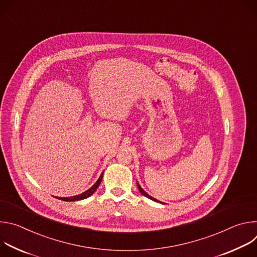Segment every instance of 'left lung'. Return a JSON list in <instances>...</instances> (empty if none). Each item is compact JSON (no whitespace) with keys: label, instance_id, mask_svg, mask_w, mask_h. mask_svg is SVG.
Returning <instances> with one entry per match:
<instances>
[{"label":"left lung","instance_id":"obj_1","mask_svg":"<svg viewBox=\"0 0 257 257\" xmlns=\"http://www.w3.org/2000/svg\"><path fill=\"white\" fill-rule=\"evenodd\" d=\"M137 187H138V189H139V191H140V193L142 194V195H144L145 197H148V198H150V199H152V200H154V201H157V202H161V201H159L158 199H156V198H154V197H152L150 194H148V193H146L141 187H140V185L138 184V183H137ZM162 203V202H161Z\"/></svg>","mask_w":257,"mask_h":257}]
</instances>
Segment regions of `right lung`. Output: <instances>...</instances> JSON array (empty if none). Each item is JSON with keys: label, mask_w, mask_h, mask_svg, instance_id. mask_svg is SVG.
<instances>
[{"label": "right lung", "mask_w": 257, "mask_h": 257, "mask_svg": "<svg viewBox=\"0 0 257 257\" xmlns=\"http://www.w3.org/2000/svg\"><path fill=\"white\" fill-rule=\"evenodd\" d=\"M102 175H103V172H102L101 175L99 176L98 180L95 182V184H94L92 187H90L88 190H86L85 192H83V193H81V194H79V195H76V196H71V197H56V198L61 199V200H64V201H76V200H81V199H85V198L89 197L91 194L94 193V191H95V190L97 189V187L99 186L100 182H101V180H102Z\"/></svg>", "instance_id": "1"}]
</instances>
